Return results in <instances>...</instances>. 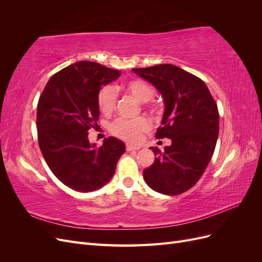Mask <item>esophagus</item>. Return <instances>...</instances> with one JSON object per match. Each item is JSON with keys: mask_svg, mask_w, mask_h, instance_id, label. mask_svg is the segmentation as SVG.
Masks as SVG:
<instances>
[{"mask_svg": "<svg viewBox=\"0 0 262 262\" xmlns=\"http://www.w3.org/2000/svg\"><path fill=\"white\" fill-rule=\"evenodd\" d=\"M125 149L128 150V152H131V150H138V149H140V146H134V145H131V144H126L125 145Z\"/></svg>", "mask_w": 262, "mask_h": 262, "instance_id": "esophagus-1", "label": "esophagus"}]
</instances>
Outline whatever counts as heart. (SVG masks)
Masks as SVG:
<instances>
[{
	"instance_id": "heart-1",
	"label": "heart",
	"mask_w": 262,
	"mask_h": 262,
	"mask_svg": "<svg viewBox=\"0 0 262 262\" xmlns=\"http://www.w3.org/2000/svg\"><path fill=\"white\" fill-rule=\"evenodd\" d=\"M122 89L139 101L144 102V108L149 114L157 113V104L150 99L154 95V90L147 82L141 80V78H131L122 84ZM117 100L118 95L114 86L104 85L100 87L97 93L96 101L99 112L102 115H112L116 109ZM149 121L145 117H139L132 119V120L119 118L109 125V131L118 139L130 142V143H136L140 141L143 133L149 130Z\"/></svg>"
}]
</instances>
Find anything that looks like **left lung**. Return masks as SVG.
<instances>
[{
	"label": "left lung",
	"mask_w": 262,
	"mask_h": 262,
	"mask_svg": "<svg viewBox=\"0 0 262 262\" xmlns=\"http://www.w3.org/2000/svg\"><path fill=\"white\" fill-rule=\"evenodd\" d=\"M162 94L165 112L156 139L171 140L164 152L150 147L154 163L143 170L155 191L176 195L192 188L210 163L219 136V109L205 83L172 64L132 69Z\"/></svg>",
	"instance_id": "1"
}]
</instances>
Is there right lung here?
Segmentation results:
<instances>
[{
  "label": "right lung",
  "mask_w": 262,
  "mask_h": 262,
  "mask_svg": "<svg viewBox=\"0 0 262 262\" xmlns=\"http://www.w3.org/2000/svg\"><path fill=\"white\" fill-rule=\"evenodd\" d=\"M119 76L117 70L81 61L53 74L39 97V147L54 176L76 191L89 192L106 185L124 153V144L114 137L106 138L100 146L87 138L90 129L99 126L98 91Z\"/></svg>",
  "instance_id": "obj_1"
}]
</instances>
